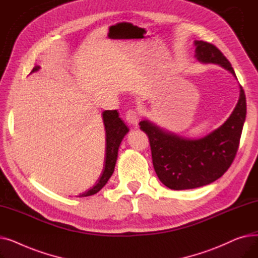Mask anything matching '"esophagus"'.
Wrapping results in <instances>:
<instances>
[{
	"mask_svg": "<svg viewBox=\"0 0 258 258\" xmlns=\"http://www.w3.org/2000/svg\"><path fill=\"white\" fill-rule=\"evenodd\" d=\"M126 120L128 123L131 124H137L138 121L140 119V116H139V113L137 110H128L126 112Z\"/></svg>",
	"mask_w": 258,
	"mask_h": 258,
	"instance_id": "1",
	"label": "esophagus"
}]
</instances>
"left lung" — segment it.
Masks as SVG:
<instances>
[{"mask_svg": "<svg viewBox=\"0 0 258 258\" xmlns=\"http://www.w3.org/2000/svg\"><path fill=\"white\" fill-rule=\"evenodd\" d=\"M195 45L199 61L221 64L235 76L231 63L218 47L203 40H196ZM246 113V95L240 87L239 99L232 114L222 126L204 138L186 139L165 132L148 120L141 121L140 130L150 140L159 180L173 190H183L205 186L221 178L236 156Z\"/></svg>", "mask_w": 258, "mask_h": 258, "instance_id": "obj_1", "label": "left lung"}]
</instances>
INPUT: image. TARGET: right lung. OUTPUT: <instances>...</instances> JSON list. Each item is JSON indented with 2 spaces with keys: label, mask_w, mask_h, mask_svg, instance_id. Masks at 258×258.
Returning <instances> with one entry per match:
<instances>
[{
  "label": "right lung",
  "mask_w": 258,
  "mask_h": 258,
  "mask_svg": "<svg viewBox=\"0 0 258 258\" xmlns=\"http://www.w3.org/2000/svg\"><path fill=\"white\" fill-rule=\"evenodd\" d=\"M39 69L38 66H35L33 68L32 72H35ZM103 117V123H104V130L106 135V144H105V160H104V167L102 170V173L99 177L97 183L95 184L90 190L87 192L80 195L81 197H89L97 194L100 189L107 183L108 179L111 178V175L114 172L115 164L117 161L118 156V148L119 145L123 139V137L128 132V128L124 124V122L119 118V115L116 110L114 111H104L102 113Z\"/></svg>",
  "instance_id": "add662e5"
}]
</instances>
